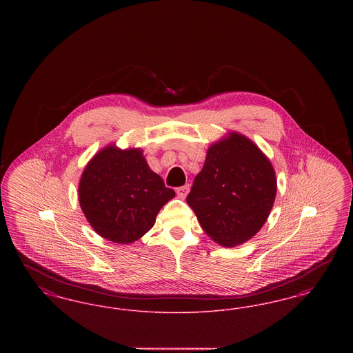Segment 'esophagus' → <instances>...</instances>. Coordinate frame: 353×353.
<instances>
[{"label":"esophagus","instance_id":"esophagus-1","mask_svg":"<svg viewBox=\"0 0 353 353\" xmlns=\"http://www.w3.org/2000/svg\"><path fill=\"white\" fill-rule=\"evenodd\" d=\"M176 192H177V196H179L180 199H185V197H186V194L189 193V185H184V186L177 188V189H176Z\"/></svg>","mask_w":353,"mask_h":353}]
</instances>
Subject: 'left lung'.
Here are the masks:
<instances>
[{"label": "left lung", "instance_id": "8db88e82", "mask_svg": "<svg viewBox=\"0 0 353 353\" xmlns=\"http://www.w3.org/2000/svg\"><path fill=\"white\" fill-rule=\"evenodd\" d=\"M275 196L269 157L249 137L232 131L208 148L186 202L206 234L223 248H234L262 229Z\"/></svg>", "mask_w": 353, "mask_h": 353}]
</instances>
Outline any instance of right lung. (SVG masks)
Listing matches in <instances>:
<instances>
[{"mask_svg": "<svg viewBox=\"0 0 353 353\" xmlns=\"http://www.w3.org/2000/svg\"><path fill=\"white\" fill-rule=\"evenodd\" d=\"M176 196L140 148L108 144L87 163L78 185L84 217L98 234L128 245L148 233L160 209Z\"/></svg>", "mask_w": 353, "mask_h": 353, "instance_id": "1", "label": "right lung"}]
</instances>
